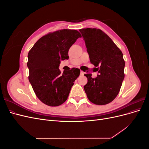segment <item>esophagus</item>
<instances>
[{
	"label": "esophagus",
	"instance_id": "obj_1",
	"mask_svg": "<svg viewBox=\"0 0 149 149\" xmlns=\"http://www.w3.org/2000/svg\"><path fill=\"white\" fill-rule=\"evenodd\" d=\"M84 74V72H83V71H80V75L83 76Z\"/></svg>",
	"mask_w": 149,
	"mask_h": 149
}]
</instances>
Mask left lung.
Returning a JSON list of instances; mask_svg holds the SVG:
<instances>
[{
  "mask_svg": "<svg viewBox=\"0 0 149 149\" xmlns=\"http://www.w3.org/2000/svg\"><path fill=\"white\" fill-rule=\"evenodd\" d=\"M79 31L85 42L91 63L99 74L95 78L85 74L88 78L84 89L88 100L97 105H105L118 96L124 79L125 61L123 54L111 38L97 29H82Z\"/></svg>",
  "mask_w": 149,
  "mask_h": 149,
  "instance_id": "left-lung-1",
  "label": "left lung"
}]
</instances>
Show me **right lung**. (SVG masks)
<instances>
[{
	"instance_id": "1",
	"label": "right lung",
	"mask_w": 149,
	"mask_h": 149,
	"mask_svg": "<svg viewBox=\"0 0 149 149\" xmlns=\"http://www.w3.org/2000/svg\"><path fill=\"white\" fill-rule=\"evenodd\" d=\"M80 37L76 30H58L43 36L29 51V81L45 104L58 106L68 99L80 70L73 68L61 74L58 68L61 60L68 59L70 48Z\"/></svg>"
}]
</instances>
